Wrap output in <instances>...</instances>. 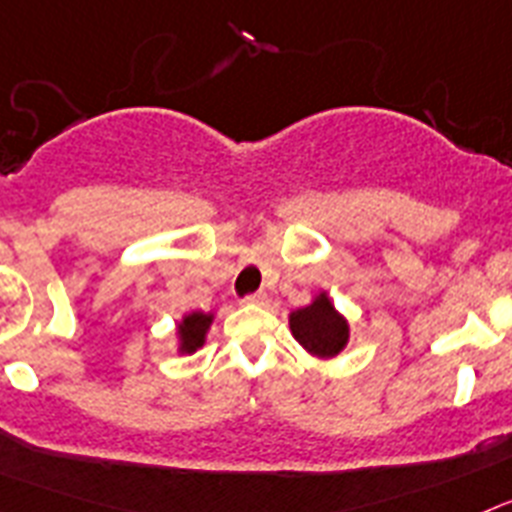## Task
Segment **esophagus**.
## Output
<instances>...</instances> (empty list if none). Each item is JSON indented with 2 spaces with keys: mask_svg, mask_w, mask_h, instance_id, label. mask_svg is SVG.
Masks as SVG:
<instances>
[{
  "mask_svg": "<svg viewBox=\"0 0 512 512\" xmlns=\"http://www.w3.org/2000/svg\"><path fill=\"white\" fill-rule=\"evenodd\" d=\"M247 304H257V306H265L268 304V293L265 291H257V293H250V296H247Z\"/></svg>",
  "mask_w": 512,
  "mask_h": 512,
  "instance_id": "obj_1",
  "label": "esophagus"
}]
</instances>
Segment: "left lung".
<instances>
[{
    "label": "left lung",
    "mask_w": 512,
    "mask_h": 512,
    "mask_svg": "<svg viewBox=\"0 0 512 512\" xmlns=\"http://www.w3.org/2000/svg\"><path fill=\"white\" fill-rule=\"evenodd\" d=\"M288 324H291V335L299 340L301 348L317 358H335L348 345V319L335 309L324 291L314 296L309 306L291 311Z\"/></svg>",
    "instance_id": "left-lung-1"
}]
</instances>
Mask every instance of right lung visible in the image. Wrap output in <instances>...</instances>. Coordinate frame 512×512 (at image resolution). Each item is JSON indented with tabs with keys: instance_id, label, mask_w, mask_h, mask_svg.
Instances as JSON below:
<instances>
[{
	"instance_id": "obj_1",
	"label": "right lung",
	"mask_w": 512,
	"mask_h": 512,
	"mask_svg": "<svg viewBox=\"0 0 512 512\" xmlns=\"http://www.w3.org/2000/svg\"><path fill=\"white\" fill-rule=\"evenodd\" d=\"M213 322V314L206 311H190L182 317V322H177V340H180V353H195L198 348H203L206 342L208 327Z\"/></svg>"
}]
</instances>
